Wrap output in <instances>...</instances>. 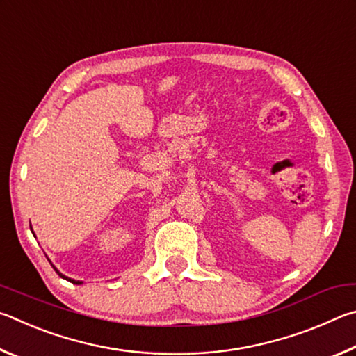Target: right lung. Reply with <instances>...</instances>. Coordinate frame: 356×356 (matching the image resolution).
Wrapping results in <instances>:
<instances>
[{"label": "right lung", "instance_id": "1", "mask_svg": "<svg viewBox=\"0 0 356 356\" xmlns=\"http://www.w3.org/2000/svg\"><path fill=\"white\" fill-rule=\"evenodd\" d=\"M53 266V264H51ZM54 267V266H53ZM54 270H56V273H58V275L60 277V278H65V280H68V282H70V283H74V284H81V283H83V282H76V280H72V278H68V277H65V275H62V273L58 270V269H56V267H54Z\"/></svg>", "mask_w": 356, "mask_h": 356}]
</instances>
